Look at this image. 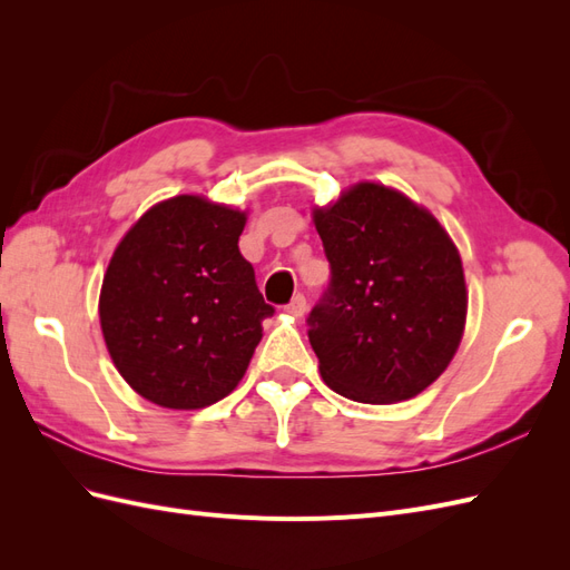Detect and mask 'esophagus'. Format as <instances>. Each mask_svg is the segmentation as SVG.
Segmentation results:
<instances>
[{
  "instance_id": "1",
  "label": "esophagus",
  "mask_w": 570,
  "mask_h": 570,
  "mask_svg": "<svg viewBox=\"0 0 570 570\" xmlns=\"http://www.w3.org/2000/svg\"><path fill=\"white\" fill-rule=\"evenodd\" d=\"M285 312H287L289 316L302 318V316L306 314V297H304V295H295V297H292V302L285 306Z\"/></svg>"
}]
</instances>
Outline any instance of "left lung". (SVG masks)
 I'll return each instance as SVG.
<instances>
[{
    "label": "left lung",
    "mask_w": 570,
    "mask_h": 570,
    "mask_svg": "<svg viewBox=\"0 0 570 570\" xmlns=\"http://www.w3.org/2000/svg\"><path fill=\"white\" fill-rule=\"evenodd\" d=\"M314 223L331 285L306 323L325 385L364 404L421 394L454 358L469 308L452 237L423 206L377 183L316 206Z\"/></svg>",
    "instance_id": "1"
}]
</instances>
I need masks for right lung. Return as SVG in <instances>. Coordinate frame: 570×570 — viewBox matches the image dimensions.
<instances>
[{
    "instance_id": "right-lung-1",
    "label": "right lung",
    "mask_w": 570,
    "mask_h": 570,
    "mask_svg": "<svg viewBox=\"0 0 570 570\" xmlns=\"http://www.w3.org/2000/svg\"><path fill=\"white\" fill-rule=\"evenodd\" d=\"M247 214L197 195L154 204L120 239L99 295L114 366L164 409L230 394L262 340L264 302L237 239Z\"/></svg>"
}]
</instances>
